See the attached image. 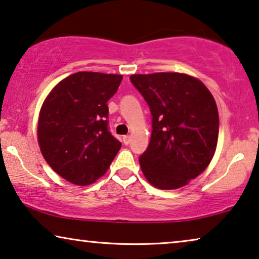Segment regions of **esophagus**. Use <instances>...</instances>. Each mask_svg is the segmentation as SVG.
I'll return each mask as SVG.
<instances>
[{"label": "esophagus", "instance_id": "esophagus-1", "mask_svg": "<svg viewBox=\"0 0 259 259\" xmlns=\"http://www.w3.org/2000/svg\"><path fill=\"white\" fill-rule=\"evenodd\" d=\"M122 143L123 145H130L131 143V137L130 136H125L122 138Z\"/></svg>", "mask_w": 259, "mask_h": 259}]
</instances>
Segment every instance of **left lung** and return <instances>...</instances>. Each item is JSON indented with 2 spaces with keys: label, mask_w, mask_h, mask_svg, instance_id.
<instances>
[{
  "label": "left lung",
  "mask_w": 259,
  "mask_h": 259,
  "mask_svg": "<svg viewBox=\"0 0 259 259\" xmlns=\"http://www.w3.org/2000/svg\"><path fill=\"white\" fill-rule=\"evenodd\" d=\"M130 79L152 114L151 141L139 158L144 176L160 190L185 186L214 155L219 116L213 97L187 74H134Z\"/></svg>",
  "instance_id": "obj_1"
}]
</instances>
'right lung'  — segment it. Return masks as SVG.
Here are the masks:
<instances>
[{"mask_svg": "<svg viewBox=\"0 0 259 259\" xmlns=\"http://www.w3.org/2000/svg\"><path fill=\"white\" fill-rule=\"evenodd\" d=\"M118 74L79 72L53 88L42 105L37 140L48 165L67 182L90 185L107 172L121 143L108 130L107 101Z\"/></svg>", "mask_w": 259, "mask_h": 259, "instance_id": "1", "label": "right lung"}]
</instances>
